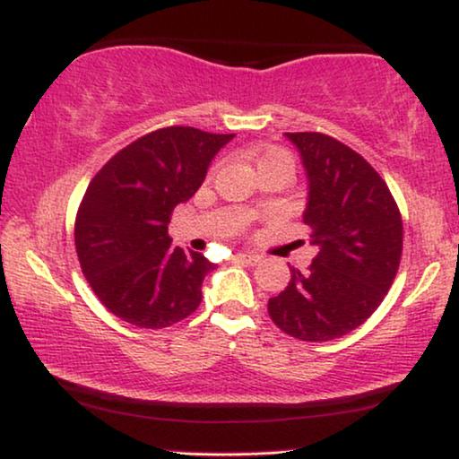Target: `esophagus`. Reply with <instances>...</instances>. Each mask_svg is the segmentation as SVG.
I'll use <instances>...</instances> for the list:
<instances>
[{
  "label": "esophagus",
  "instance_id": "obj_1",
  "mask_svg": "<svg viewBox=\"0 0 459 459\" xmlns=\"http://www.w3.org/2000/svg\"><path fill=\"white\" fill-rule=\"evenodd\" d=\"M235 260L241 264H247V266H257V264L262 262V257L255 254H238V255H235Z\"/></svg>",
  "mask_w": 459,
  "mask_h": 459
}]
</instances>
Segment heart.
<instances>
[{
    "label": "heart",
    "instance_id": "1",
    "mask_svg": "<svg viewBox=\"0 0 459 459\" xmlns=\"http://www.w3.org/2000/svg\"><path fill=\"white\" fill-rule=\"evenodd\" d=\"M257 170H282L287 172L289 177L293 174V158L291 153L285 150H279V147H273V150L262 152L257 156Z\"/></svg>",
    "mask_w": 459,
    "mask_h": 459
}]
</instances>
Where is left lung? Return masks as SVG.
Here are the masks:
<instances>
[{
	"mask_svg": "<svg viewBox=\"0 0 459 459\" xmlns=\"http://www.w3.org/2000/svg\"><path fill=\"white\" fill-rule=\"evenodd\" d=\"M307 174L303 222L318 247L306 273L291 268L268 314L299 341H331L370 318L389 291L403 222L389 186L351 147L322 133H285Z\"/></svg>",
	"mask_w": 459,
	"mask_h": 459,
	"instance_id": "left-lung-1",
	"label": "left lung"
}]
</instances>
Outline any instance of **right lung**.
Returning <instances> with one entry per match:
<instances>
[{
	"mask_svg": "<svg viewBox=\"0 0 459 459\" xmlns=\"http://www.w3.org/2000/svg\"><path fill=\"white\" fill-rule=\"evenodd\" d=\"M235 134L168 126L120 150L89 183L74 245L100 301L139 328H166L202 303L214 264L172 247V210L195 195L208 166Z\"/></svg>",
	"mask_w": 459,
	"mask_h": 459,
	"instance_id": "1",
	"label": "right lung"
}]
</instances>
